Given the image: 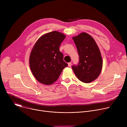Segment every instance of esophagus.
<instances>
[{"instance_id": "1", "label": "esophagus", "mask_w": 127, "mask_h": 127, "mask_svg": "<svg viewBox=\"0 0 127 127\" xmlns=\"http://www.w3.org/2000/svg\"><path fill=\"white\" fill-rule=\"evenodd\" d=\"M68 66H69V67H71V65H72L71 62L68 63Z\"/></svg>"}]
</instances>
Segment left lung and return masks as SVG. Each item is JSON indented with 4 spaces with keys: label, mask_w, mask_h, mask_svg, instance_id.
<instances>
[{
    "label": "left lung",
    "mask_w": 127,
    "mask_h": 127,
    "mask_svg": "<svg viewBox=\"0 0 127 127\" xmlns=\"http://www.w3.org/2000/svg\"><path fill=\"white\" fill-rule=\"evenodd\" d=\"M73 40L77 49L79 62L72 68L80 81L91 82L98 77L102 67L99 48L93 38L86 32L81 33Z\"/></svg>",
    "instance_id": "obj_1"
}]
</instances>
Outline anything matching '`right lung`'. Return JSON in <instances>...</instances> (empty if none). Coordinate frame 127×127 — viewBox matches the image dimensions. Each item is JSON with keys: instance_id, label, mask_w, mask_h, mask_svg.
I'll return each mask as SVG.
<instances>
[{"instance_id": "obj_1", "label": "right lung", "mask_w": 127, "mask_h": 127, "mask_svg": "<svg viewBox=\"0 0 127 127\" xmlns=\"http://www.w3.org/2000/svg\"><path fill=\"white\" fill-rule=\"evenodd\" d=\"M65 38L64 34L53 31L42 35L33 46L30 54V66L34 77L40 83H53L68 66L59 51Z\"/></svg>"}]
</instances>
